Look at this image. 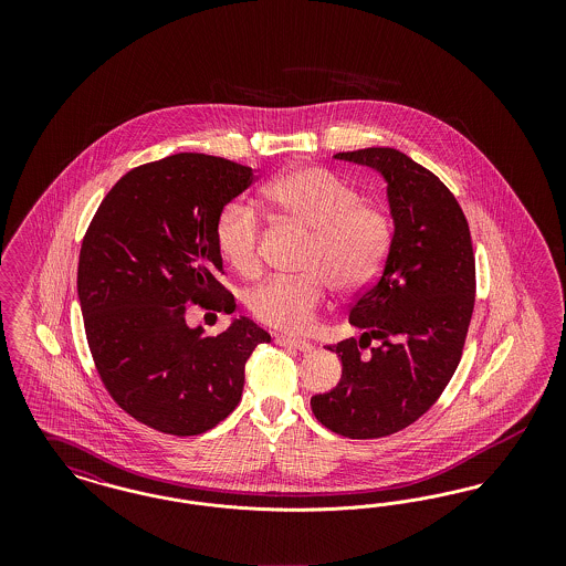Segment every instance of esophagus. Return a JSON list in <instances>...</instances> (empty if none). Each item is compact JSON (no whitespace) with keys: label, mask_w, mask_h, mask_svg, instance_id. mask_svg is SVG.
<instances>
[{"label":"esophagus","mask_w":566,"mask_h":566,"mask_svg":"<svg viewBox=\"0 0 566 566\" xmlns=\"http://www.w3.org/2000/svg\"><path fill=\"white\" fill-rule=\"evenodd\" d=\"M275 344L277 346H286V348H295V350L310 352L314 346L305 339H296V337H289V335H275Z\"/></svg>","instance_id":"1"}]
</instances>
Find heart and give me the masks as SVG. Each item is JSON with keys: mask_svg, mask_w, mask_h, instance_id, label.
Segmentation results:
<instances>
[{"mask_svg": "<svg viewBox=\"0 0 566 566\" xmlns=\"http://www.w3.org/2000/svg\"><path fill=\"white\" fill-rule=\"evenodd\" d=\"M263 201L275 214L312 231L303 270L275 275L245 293V307L259 321L280 331H307L328 289L354 295L369 289L384 270L395 224L388 210L360 199L356 189L324 167H303L275 178L263 189ZM216 248L224 263L242 275L261 270L263 220L254 203L229 201L216 218Z\"/></svg>", "mask_w": 566, "mask_h": 566, "instance_id": "heart-1", "label": "heart"}]
</instances>
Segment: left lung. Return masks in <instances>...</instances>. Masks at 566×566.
Returning a JSON list of instances; mask_svg holds the SVG:
<instances>
[{
    "instance_id": "obj_1",
    "label": "left lung",
    "mask_w": 566,
    "mask_h": 566,
    "mask_svg": "<svg viewBox=\"0 0 566 566\" xmlns=\"http://www.w3.org/2000/svg\"><path fill=\"white\" fill-rule=\"evenodd\" d=\"M335 159L386 178L395 242L379 277L350 305L363 335L326 346L344 369L331 392L312 397V411L337 434L377 439L413 424L454 376L475 305V254L457 197L427 167L395 148Z\"/></svg>"
}]
</instances>
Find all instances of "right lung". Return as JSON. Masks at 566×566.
I'll use <instances>...</instances> for the list:
<instances>
[{
  "label": "right lung",
  "mask_w": 566,
  "mask_h": 566,
  "mask_svg": "<svg viewBox=\"0 0 566 566\" xmlns=\"http://www.w3.org/2000/svg\"><path fill=\"white\" fill-rule=\"evenodd\" d=\"M254 182L222 157L180 153L127 171L93 216L78 261L84 333L109 397L137 422L190 437L242 399L245 360L268 331L235 318L220 335L187 324V305L233 314L218 282L220 210Z\"/></svg>",
  "instance_id": "right-lung-1"
}]
</instances>
